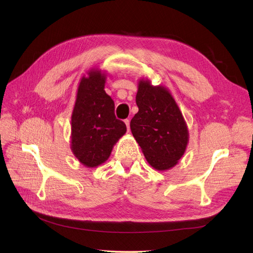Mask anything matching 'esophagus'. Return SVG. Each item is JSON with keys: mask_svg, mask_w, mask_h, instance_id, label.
Masks as SVG:
<instances>
[{"mask_svg": "<svg viewBox=\"0 0 253 253\" xmlns=\"http://www.w3.org/2000/svg\"><path fill=\"white\" fill-rule=\"evenodd\" d=\"M124 122H125V124H126V127H127V131H129V130H130V129H129V128H130V122H129L128 119L125 120Z\"/></svg>", "mask_w": 253, "mask_h": 253, "instance_id": "esophagus-1", "label": "esophagus"}]
</instances>
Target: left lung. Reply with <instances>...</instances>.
I'll list each match as a JSON object with an SVG mask.
<instances>
[{"mask_svg": "<svg viewBox=\"0 0 253 253\" xmlns=\"http://www.w3.org/2000/svg\"><path fill=\"white\" fill-rule=\"evenodd\" d=\"M137 114L130 128L147 162L158 171L177 165L189 143V130L171 92L154 86L148 79L138 81Z\"/></svg>", "mask_w": 253, "mask_h": 253, "instance_id": "obj_1", "label": "left lung"}]
</instances>
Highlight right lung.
I'll use <instances>...</instances> for the list:
<instances>
[{"instance_id": "add662e5", "label": "right lung", "mask_w": 253, "mask_h": 253, "mask_svg": "<svg viewBox=\"0 0 253 253\" xmlns=\"http://www.w3.org/2000/svg\"><path fill=\"white\" fill-rule=\"evenodd\" d=\"M105 81L106 75L98 69L81 78L71 118V149L87 168L105 163L127 130L115 116V102L104 90Z\"/></svg>"}]
</instances>
